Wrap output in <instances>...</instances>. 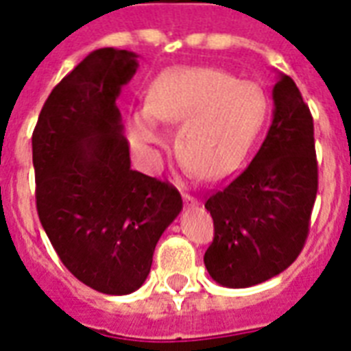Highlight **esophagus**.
I'll list each match as a JSON object with an SVG mask.
<instances>
[{"label":"esophagus","mask_w":351,"mask_h":351,"mask_svg":"<svg viewBox=\"0 0 351 351\" xmlns=\"http://www.w3.org/2000/svg\"><path fill=\"white\" fill-rule=\"evenodd\" d=\"M182 198H184V202H186L187 208H198V200L195 197H191V195H182Z\"/></svg>","instance_id":"1"}]
</instances>
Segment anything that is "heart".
Wrapping results in <instances>:
<instances>
[{
  "label": "heart",
  "mask_w": 351,
  "mask_h": 351,
  "mask_svg": "<svg viewBox=\"0 0 351 351\" xmlns=\"http://www.w3.org/2000/svg\"><path fill=\"white\" fill-rule=\"evenodd\" d=\"M266 117L258 85L220 69H173L154 80L147 104L132 112L129 140L143 164H156L164 142L158 120L180 123L176 151L202 178L233 171L251 147Z\"/></svg>",
  "instance_id": "b5f03b06"
}]
</instances>
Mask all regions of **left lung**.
<instances>
[{
	"label": "left lung",
	"instance_id": "1",
	"mask_svg": "<svg viewBox=\"0 0 351 351\" xmlns=\"http://www.w3.org/2000/svg\"><path fill=\"white\" fill-rule=\"evenodd\" d=\"M313 118L289 76L273 87V120L255 158L208 198L215 239L204 264L215 282L250 288L299 256L319 186Z\"/></svg>",
	"mask_w": 351,
	"mask_h": 351
}]
</instances>
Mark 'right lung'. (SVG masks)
<instances>
[{"instance_id":"1","label":"right lung","mask_w":351,"mask_h":351,"mask_svg":"<svg viewBox=\"0 0 351 351\" xmlns=\"http://www.w3.org/2000/svg\"><path fill=\"white\" fill-rule=\"evenodd\" d=\"M138 54L96 49L52 89L32 132L36 208L60 261L85 286L129 295L180 215L175 187L131 169L117 107Z\"/></svg>"}]
</instances>
